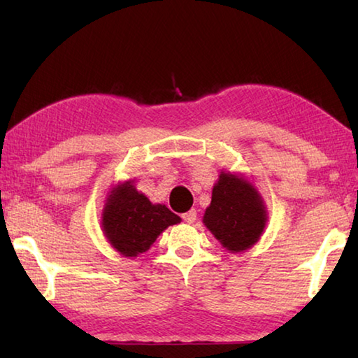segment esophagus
I'll return each mask as SVG.
<instances>
[{
  "instance_id": "obj_1",
  "label": "esophagus",
  "mask_w": 358,
  "mask_h": 358,
  "mask_svg": "<svg viewBox=\"0 0 358 358\" xmlns=\"http://www.w3.org/2000/svg\"><path fill=\"white\" fill-rule=\"evenodd\" d=\"M181 217H183V221H185V222H187V224H192L194 221H196V217H197V211L192 208V210L187 211V213H185V215L181 216Z\"/></svg>"
}]
</instances>
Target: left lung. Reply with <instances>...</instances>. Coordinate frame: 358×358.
Masks as SVG:
<instances>
[{
  "instance_id": "obj_1",
  "label": "left lung",
  "mask_w": 358,
  "mask_h": 358,
  "mask_svg": "<svg viewBox=\"0 0 358 358\" xmlns=\"http://www.w3.org/2000/svg\"><path fill=\"white\" fill-rule=\"evenodd\" d=\"M203 224L230 252H241L256 245L266 224L262 197L250 181L221 172L205 210Z\"/></svg>"
}]
</instances>
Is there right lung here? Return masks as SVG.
Here are the masks:
<instances>
[{
    "instance_id": "add662e5",
    "label": "right lung",
    "mask_w": 358,
    "mask_h": 358,
    "mask_svg": "<svg viewBox=\"0 0 358 358\" xmlns=\"http://www.w3.org/2000/svg\"><path fill=\"white\" fill-rule=\"evenodd\" d=\"M180 221L166 205L151 203L132 181L113 187L102 210V232L108 243L126 257L148 251L169 226Z\"/></svg>"
}]
</instances>
